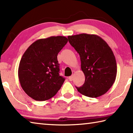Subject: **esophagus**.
Listing matches in <instances>:
<instances>
[{"instance_id": "34e87169", "label": "esophagus", "mask_w": 133, "mask_h": 133, "mask_svg": "<svg viewBox=\"0 0 133 133\" xmlns=\"http://www.w3.org/2000/svg\"><path fill=\"white\" fill-rule=\"evenodd\" d=\"M69 79L70 81H72V80H73V76H70V77H69Z\"/></svg>"}]
</instances>
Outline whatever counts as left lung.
<instances>
[{
	"instance_id": "8db88e82",
	"label": "left lung",
	"mask_w": 133,
	"mask_h": 133,
	"mask_svg": "<svg viewBox=\"0 0 133 133\" xmlns=\"http://www.w3.org/2000/svg\"><path fill=\"white\" fill-rule=\"evenodd\" d=\"M69 42L79 54L81 69L85 76L78 91L89 97L107 93L115 82L117 63L111 49L102 37L86 33L69 36Z\"/></svg>"
}]
</instances>
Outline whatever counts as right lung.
Instances as JSON below:
<instances>
[{
  "label": "right lung",
  "mask_w": 133,
  "mask_h": 133,
  "mask_svg": "<svg viewBox=\"0 0 133 133\" xmlns=\"http://www.w3.org/2000/svg\"><path fill=\"white\" fill-rule=\"evenodd\" d=\"M68 42L64 36H51L33 43L24 53L18 69L22 88L36 101L55 96L65 78L59 75L57 55Z\"/></svg>",
  "instance_id": "obj_1"
}]
</instances>
